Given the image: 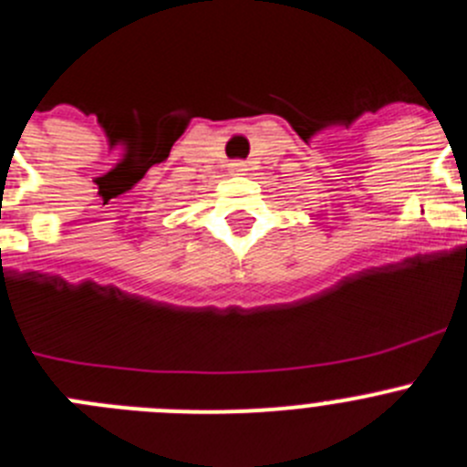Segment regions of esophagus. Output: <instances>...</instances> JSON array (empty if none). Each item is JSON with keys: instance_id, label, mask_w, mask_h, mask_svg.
I'll use <instances>...</instances> for the list:
<instances>
[{"instance_id": "obj_1", "label": "esophagus", "mask_w": 467, "mask_h": 467, "mask_svg": "<svg viewBox=\"0 0 467 467\" xmlns=\"http://www.w3.org/2000/svg\"><path fill=\"white\" fill-rule=\"evenodd\" d=\"M244 170H246V162H242V161L233 162V171H244Z\"/></svg>"}]
</instances>
